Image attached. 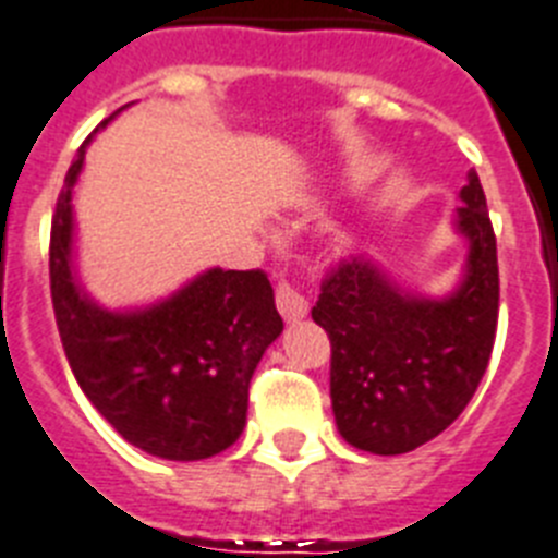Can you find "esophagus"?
Segmentation results:
<instances>
[{
    "label": "esophagus",
    "mask_w": 558,
    "mask_h": 558,
    "mask_svg": "<svg viewBox=\"0 0 558 558\" xmlns=\"http://www.w3.org/2000/svg\"><path fill=\"white\" fill-rule=\"evenodd\" d=\"M276 307L288 322H299V318L307 316L311 311V302L304 299L302 288L296 282H279L276 284Z\"/></svg>",
    "instance_id": "1"
}]
</instances>
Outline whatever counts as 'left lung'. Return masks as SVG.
I'll return each mask as SVG.
<instances>
[{"label": "left lung", "instance_id": "8db88e82", "mask_svg": "<svg viewBox=\"0 0 558 558\" xmlns=\"http://www.w3.org/2000/svg\"><path fill=\"white\" fill-rule=\"evenodd\" d=\"M457 228L469 270L454 296H403L366 259H341L322 279L313 322L330 338L338 432L369 454H407L460 417L488 369L499 316L497 236L477 171L460 192Z\"/></svg>", "mask_w": 558, "mask_h": 558}]
</instances>
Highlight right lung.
<instances>
[{"instance_id": "right-lung-1", "label": "right lung", "mask_w": 558, "mask_h": 558, "mask_svg": "<svg viewBox=\"0 0 558 558\" xmlns=\"http://www.w3.org/2000/svg\"><path fill=\"white\" fill-rule=\"evenodd\" d=\"M84 149L87 143L70 163L50 226V296L70 369L137 449L163 460L220 454L242 435L254 369L284 327L268 274L214 268L149 311H101L70 270V197Z\"/></svg>"}]
</instances>
